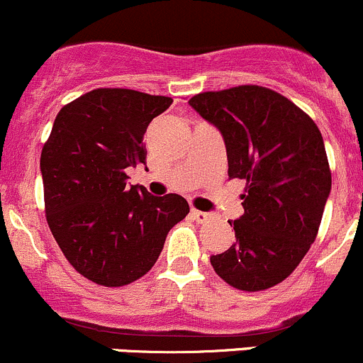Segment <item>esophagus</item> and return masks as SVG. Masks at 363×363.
<instances>
[{
    "label": "esophagus",
    "mask_w": 363,
    "mask_h": 363,
    "mask_svg": "<svg viewBox=\"0 0 363 363\" xmlns=\"http://www.w3.org/2000/svg\"><path fill=\"white\" fill-rule=\"evenodd\" d=\"M191 213H193L194 220H196V223H200V224L207 223V220L211 219V213H208V212H201V211H196V208H193Z\"/></svg>",
    "instance_id": "1"
}]
</instances>
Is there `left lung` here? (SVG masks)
<instances>
[{"mask_svg":"<svg viewBox=\"0 0 363 363\" xmlns=\"http://www.w3.org/2000/svg\"><path fill=\"white\" fill-rule=\"evenodd\" d=\"M189 106L223 133L228 175L245 181V212L230 220L236 242L212 255L213 272L238 291L274 287L299 266L322 223L333 186L322 133L266 86L203 91Z\"/></svg>","mask_w":363,"mask_h":363,"instance_id":"8db88e82","label":"left lung"}]
</instances>
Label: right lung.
Here are the masks:
<instances>
[{"label":"right lung","mask_w":363,"mask_h":363,"mask_svg":"<svg viewBox=\"0 0 363 363\" xmlns=\"http://www.w3.org/2000/svg\"><path fill=\"white\" fill-rule=\"evenodd\" d=\"M170 97L95 89L64 106L41 151L45 213L79 274L123 287L155 266L167 235L189 212L179 194L128 186L127 169L146 163L143 139Z\"/></svg>","instance_id":"1"}]
</instances>
